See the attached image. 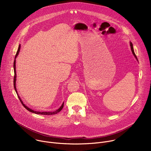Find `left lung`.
Returning a JSON list of instances; mask_svg holds the SVG:
<instances>
[{
    "instance_id": "1",
    "label": "left lung",
    "mask_w": 151,
    "mask_h": 151,
    "mask_svg": "<svg viewBox=\"0 0 151 151\" xmlns=\"http://www.w3.org/2000/svg\"><path fill=\"white\" fill-rule=\"evenodd\" d=\"M130 47H131V50H132V52H133V54L134 55V56L135 57V58L137 60V57H136V54H135V53H134V52L133 46V44H132V42H130Z\"/></svg>"
}]
</instances>
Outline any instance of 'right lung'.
<instances>
[{"label": "right lung", "mask_w": 151, "mask_h": 151, "mask_svg": "<svg viewBox=\"0 0 151 151\" xmlns=\"http://www.w3.org/2000/svg\"><path fill=\"white\" fill-rule=\"evenodd\" d=\"M19 50H20V45H19V47H18V51H17V53H16V55H15V60H14V89H15V91H16V93H17V96H18V98H19V100H20V101L21 102V103H22L23 106L25 107V108H26L27 111H30V112H32V113H35V114H39V115H51L57 114V113H58L59 112H60V111H61V109H63V106H64V103H63L62 105L60 106V108L58 109H57L56 111H52V112H39V111H33V110H32V109L29 108V107H28L27 106H26L23 103V102L22 101V100H21L20 97H19V95L18 94V93H17V89H16V85H15V83H16V76H16V70H15V58H16V57H17V55H18V53H19Z\"/></svg>", "instance_id": "add662e5"}]
</instances>
